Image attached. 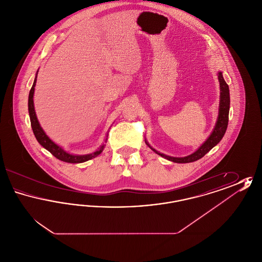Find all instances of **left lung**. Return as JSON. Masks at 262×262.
I'll use <instances>...</instances> for the list:
<instances>
[{
	"label": "left lung",
	"mask_w": 262,
	"mask_h": 262,
	"mask_svg": "<svg viewBox=\"0 0 262 262\" xmlns=\"http://www.w3.org/2000/svg\"><path fill=\"white\" fill-rule=\"evenodd\" d=\"M218 80L220 84V98H219V111H218V117L215 126L212 130L210 136L207 137V139L200 145L198 149L195 150L193 153L185 156V157H173V156H168L166 154H163L161 152L154 149L148 141L145 138V143L150 149L153 150L156 154L162 156L163 158L172 161L174 163H190L194 162L202 158L207 152L216 146L221 139L224 137L227 126H228V121H229V110H230V91H229V86L225 81L224 77L222 72H218Z\"/></svg>",
	"instance_id": "left-lung-1"
}]
</instances>
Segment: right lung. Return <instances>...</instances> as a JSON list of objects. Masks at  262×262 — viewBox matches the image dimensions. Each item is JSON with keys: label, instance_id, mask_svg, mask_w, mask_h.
<instances>
[{"label": "right lung", "instance_id": "add662e5", "mask_svg": "<svg viewBox=\"0 0 262 262\" xmlns=\"http://www.w3.org/2000/svg\"><path fill=\"white\" fill-rule=\"evenodd\" d=\"M37 73L35 75L34 81H33V85L29 91V96H28V113H29V118H30V123H31V127L33 130V134L36 137L38 142L40 143V145H42L45 149L48 150L50 153H52L57 159L67 163H83L86 162L90 159H93L95 157H97L99 154L102 153V151L104 150V147L106 144H102L98 149L92 153L89 154H84V155H76V154H72L68 151L62 148V146L58 145L57 143H55L50 137L46 135V133L44 132V129L41 127V125L38 122L37 116L35 113L34 109V102H33V95H34V90H35V85H36V79H37ZM108 139V133L106 135L105 138V142H107Z\"/></svg>", "mask_w": 262, "mask_h": 262}]
</instances>
